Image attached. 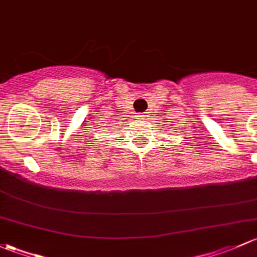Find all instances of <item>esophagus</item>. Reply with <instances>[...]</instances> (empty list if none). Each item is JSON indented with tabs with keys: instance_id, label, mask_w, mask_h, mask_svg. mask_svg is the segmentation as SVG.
I'll use <instances>...</instances> for the list:
<instances>
[{
	"instance_id": "esophagus-1",
	"label": "esophagus",
	"mask_w": 257,
	"mask_h": 257,
	"mask_svg": "<svg viewBox=\"0 0 257 257\" xmlns=\"http://www.w3.org/2000/svg\"><path fill=\"white\" fill-rule=\"evenodd\" d=\"M139 117L142 118V120H145V118H147V115H145V113H140Z\"/></svg>"
}]
</instances>
